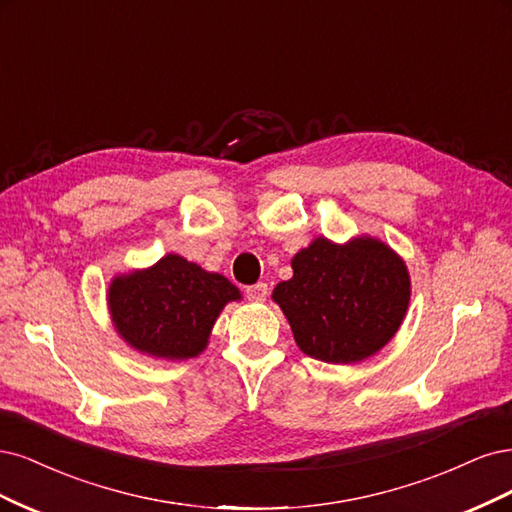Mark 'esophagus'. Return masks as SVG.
Returning a JSON list of instances; mask_svg holds the SVG:
<instances>
[{
  "label": "esophagus",
  "instance_id": "1",
  "mask_svg": "<svg viewBox=\"0 0 512 512\" xmlns=\"http://www.w3.org/2000/svg\"><path fill=\"white\" fill-rule=\"evenodd\" d=\"M246 298H249L251 302H263L268 298V285L266 283H255L251 287H246Z\"/></svg>",
  "mask_w": 512,
  "mask_h": 512
}]
</instances>
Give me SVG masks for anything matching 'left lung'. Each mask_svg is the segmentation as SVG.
Returning a JSON list of instances; mask_svg holds the SVG:
<instances>
[{"mask_svg": "<svg viewBox=\"0 0 512 512\" xmlns=\"http://www.w3.org/2000/svg\"><path fill=\"white\" fill-rule=\"evenodd\" d=\"M272 298L300 349L327 364L368 359L398 332L410 300L404 261L374 238H317L291 261Z\"/></svg>", "mask_w": 512, "mask_h": 512, "instance_id": "8db88e82", "label": "left lung"}]
</instances>
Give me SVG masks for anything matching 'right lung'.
Here are the masks:
<instances>
[{
	"mask_svg": "<svg viewBox=\"0 0 512 512\" xmlns=\"http://www.w3.org/2000/svg\"><path fill=\"white\" fill-rule=\"evenodd\" d=\"M232 300H240V291L225 276L180 255L117 276L108 289L110 315L125 342L163 359L200 355L219 312Z\"/></svg>",
	"mask_w": 512,
	"mask_h": 512,
	"instance_id": "1",
	"label": "right lung"
}]
</instances>
